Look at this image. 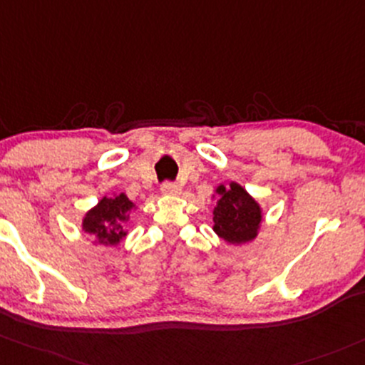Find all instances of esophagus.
<instances>
[{
  "label": "esophagus",
  "mask_w": 365,
  "mask_h": 365,
  "mask_svg": "<svg viewBox=\"0 0 365 365\" xmlns=\"http://www.w3.org/2000/svg\"><path fill=\"white\" fill-rule=\"evenodd\" d=\"M160 190H163V194H166V195H178L180 192H182V187H180L178 183L166 182V183H163Z\"/></svg>",
  "instance_id": "34e87169"
}]
</instances>
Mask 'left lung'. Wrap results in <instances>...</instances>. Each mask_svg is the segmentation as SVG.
I'll return each mask as SVG.
<instances>
[{
  "mask_svg": "<svg viewBox=\"0 0 365 365\" xmlns=\"http://www.w3.org/2000/svg\"><path fill=\"white\" fill-rule=\"evenodd\" d=\"M213 210V231L229 245L250 243L259 234L262 224V208L240 183L218 185Z\"/></svg>",
  "mask_w": 365,
  "mask_h": 365,
  "instance_id": "left-lung-1",
  "label": "left lung"
}]
</instances>
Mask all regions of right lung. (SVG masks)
Segmentation results:
<instances>
[{
    "label": "right lung",
    "mask_w": 365,
    "mask_h": 365,
    "mask_svg": "<svg viewBox=\"0 0 365 365\" xmlns=\"http://www.w3.org/2000/svg\"><path fill=\"white\" fill-rule=\"evenodd\" d=\"M136 206L125 194H117L113 197L105 195L94 208L86 213L82 229L96 237L94 243L115 247L128 236L122 224L129 220V213Z\"/></svg>",
    "instance_id": "add662e5"
}]
</instances>
